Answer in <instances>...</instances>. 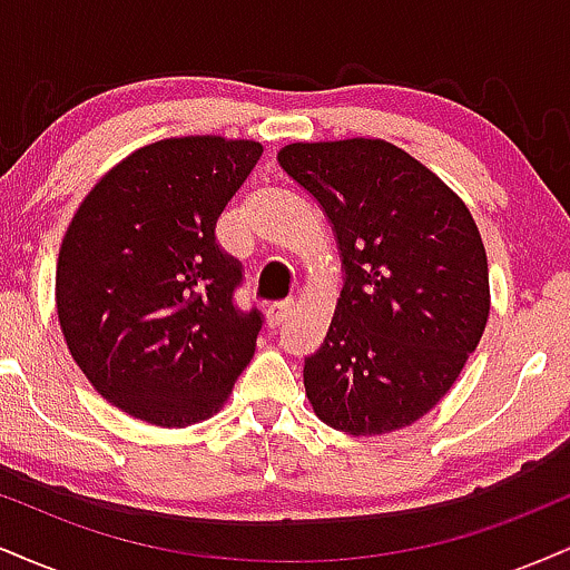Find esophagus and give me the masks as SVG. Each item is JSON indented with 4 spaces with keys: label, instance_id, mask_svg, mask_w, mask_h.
Wrapping results in <instances>:
<instances>
[{
    "label": "esophagus",
    "instance_id": "esophagus-1",
    "mask_svg": "<svg viewBox=\"0 0 570 570\" xmlns=\"http://www.w3.org/2000/svg\"><path fill=\"white\" fill-rule=\"evenodd\" d=\"M289 316H292V303H286V299H284V303L267 305V324H271L273 330L284 324Z\"/></svg>",
    "mask_w": 570,
    "mask_h": 570
}]
</instances>
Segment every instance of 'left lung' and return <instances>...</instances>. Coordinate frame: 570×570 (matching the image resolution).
<instances>
[{
    "label": "left lung",
    "mask_w": 570,
    "mask_h": 570,
    "mask_svg": "<svg viewBox=\"0 0 570 570\" xmlns=\"http://www.w3.org/2000/svg\"><path fill=\"white\" fill-rule=\"evenodd\" d=\"M335 227L345 284L305 394L326 426L389 434L423 417L461 375L490 313L472 214L436 174L381 139L278 153Z\"/></svg>",
    "instance_id": "1"
}]
</instances>
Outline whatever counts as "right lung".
I'll return each instance as SVG.
<instances>
[{"label":"right lung","instance_id":"add662e5","mask_svg":"<svg viewBox=\"0 0 570 570\" xmlns=\"http://www.w3.org/2000/svg\"><path fill=\"white\" fill-rule=\"evenodd\" d=\"M259 155L219 136L149 144L90 189L63 235V337L98 394L139 421H206L252 362L265 318L235 303L244 265L217 219Z\"/></svg>","mask_w":570,"mask_h":570}]
</instances>
